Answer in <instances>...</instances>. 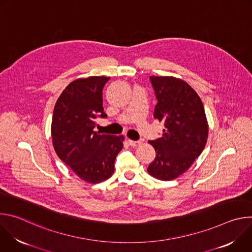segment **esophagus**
Returning <instances> with one entry per match:
<instances>
[{"label": "esophagus", "instance_id": "1", "mask_svg": "<svg viewBox=\"0 0 252 252\" xmlns=\"http://www.w3.org/2000/svg\"><path fill=\"white\" fill-rule=\"evenodd\" d=\"M128 143H129V146L134 148V147H137V146L141 145V140H131V139H128Z\"/></svg>", "mask_w": 252, "mask_h": 252}]
</instances>
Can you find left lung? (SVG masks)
I'll use <instances>...</instances> for the list:
<instances>
[{
	"mask_svg": "<svg viewBox=\"0 0 252 252\" xmlns=\"http://www.w3.org/2000/svg\"><path fill=\"white\" fill-rule=\"evenodd\" d=\"M158 103L154 118L162 122L160 137L149 142L156 158L148 171L161 181H172L183 174L202 153L208 126L202 101L185 81L173 77H150Z\"/></svg>",
	"mask_w": 252,
	"mask_h": 252,
	"instance_id": "obj_1",
	"label": "left lung"
}]
</instances>
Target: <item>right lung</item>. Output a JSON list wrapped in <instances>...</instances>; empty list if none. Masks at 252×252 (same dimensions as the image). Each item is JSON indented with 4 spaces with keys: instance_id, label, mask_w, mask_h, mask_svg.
Returning <instances> with one entry per match:
<instances>
[{
    "instance_id": "add662e5",
    "label": "right lung",
    "mask_w": 252,
    "mask_h": 252,
    "mask_svg": "<svg viewBox=\"0 0 252 252\" xmlns=\"http://www.w3.org/2000/svg\"><path fill=\"white\" fill-rule=\"evenodd\" d=\"M106 77H89L70 83L58 98L52 121L54 149L87 183L98 184L112 176L115 160L124 148V136L94 130L95 119H105L102 90Z\"/></svg>"
}]
</instances>
